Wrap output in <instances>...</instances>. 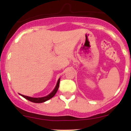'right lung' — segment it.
I'll use <instances>...</instances> for the list:
<instances>
[{
    "instance_id": "right-lung-1",
    "label": "right lung",
    "mask_w": 131,
    "mask_h": 131,
    "mask_svg": "<svg viewBox=\"0 0 131 131\" xmlns=\"http://www.w3.org/2000/svg\"><path fill=\"white\" fill-rule=\"evenodd\" d=\"M59 82H60V79H58L57 84H56V87H55V88H54V90L52 91V92H51L49 94L47 95V96H45V97H29V96H25V95H23V94H20L21 96H23V97H25V99H26V100H28V101H31V102L36 103H43V102H45V101H47V100H50L51 98H52V97H53V96H54L55 94H56V92L58 91V88H59Z\"/></svg>"
}]
</instances>
